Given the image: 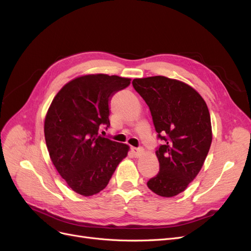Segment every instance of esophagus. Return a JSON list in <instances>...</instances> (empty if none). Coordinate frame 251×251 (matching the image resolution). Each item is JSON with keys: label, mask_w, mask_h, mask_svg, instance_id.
Wrapping results in <instances>:
<instances>
[{"label": "esophagus", "mask_w": 251, "mask_h": 251, "mask_svg": "<svg viewBox=\"0 0 251 251\" xmlns=\"http://www.w3.org/2000/svg\"><path fill=\"white\" fill-rule=\"evenodd\" d=\"M131 151L135 157H139L143 153V150L141 148H131Z\"/></svg>", "instance_id": "34e87169"}]
</instances>
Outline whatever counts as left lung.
Returning a JSON list of instances; mask_svg holds the SVG:
<instances>
[{"label": "left lung", "mask_w": 251, "mask_h": 251, "mask_svg": "<svg viewBox=\"0 0 251 251\" xmlns=\"http://www.w3.org/2000/svg\"><path fill=\"white\" fill-rule=\"evenodd\" d=\"M132 83L149 105L158 138L163 141L156 151L160 170L148 187L171 198L185 191L208 154L212 139L208 108L194 88L177 79L151 76Z\"/></svg>", "instance_id": "1"}]
</instances>
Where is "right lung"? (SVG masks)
Returning a JSON list of instances; mask_svg holds the SVG:
<instances>
[{"mask_svg":"<svg viewBox=\"0 0 251 251\" xmlns=\"http://www.w3.org/2000/svg\"><path fill=\"white\" fill-rule=\"evenodd\" d=\"M130 83L117 75H83L53 98L45 118V139L52 163L75 193L89 197L102 191L126 157L128 146L98 131L110 126L111 97Z\"/></svg>","mask_w":251,"mask_h":251,"instance_id":"1","label":"right lung"}]
</instances>
